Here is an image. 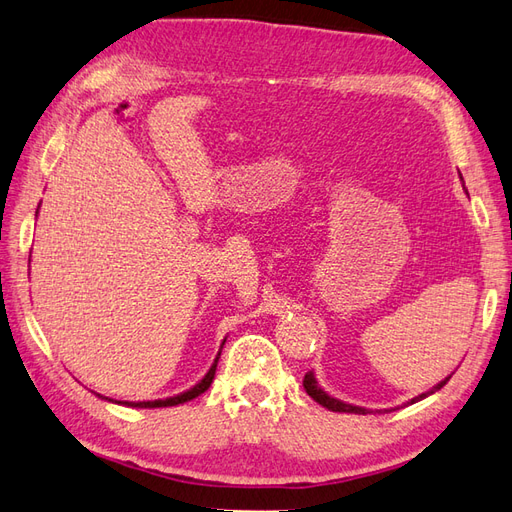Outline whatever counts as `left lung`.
I'll return each mask as SVG.
<instances>
[{
  "label": "left lung",
  "instance_id": "1",
  "mask_svg": "<svg viewBox=\"0 0 512 512\" xmlns=\"http://www.w3.org/2000/svg\"><path fill=\"white\" fill-rule=\"evenodd\" d=\"M462 178V176H460ZM451 377V375H449ZM449 377L447 379H443L441 384H436L430 392H423V395H419V397H414V399H410L408 403H417V401H421V399H425L427 395H434L436 390H441L447 382H449ZM303 386H305V392L307 395H310L314 401H318L320 406L323 408H327V410H331V412H351V414H368V410L366 408H360V406H351V403H344V401H340V399H336V397H331V395H327V392L318 386V382H316V375H314V371H310L305 375V379H303Z\"/></svg>",
  "mask_w": 512,
  "mask_h": 512
}]
</instances>
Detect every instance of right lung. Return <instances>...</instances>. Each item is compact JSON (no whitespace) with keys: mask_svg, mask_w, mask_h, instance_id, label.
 I'll return each mask as SVG.
<instances>
[{"mask_svg":"<svg viewBox=\"0 0 512 512\" xmlns=\"http://www.w3.org/2000/svg\"><path fill=\"white\" fill-rule=\"evenodd\" d=\"M218 358H220V353L216 355V360H213V364H211V368L207 371V375L202 377L196 386H192L189 390L181 392V395L168 397V399H154V401H124V406H130V408H168V406H178V403H185V401L196 399L198 395H202V392H205V390L211 386L213 375H216ZM98 397H100V399H106V401H113V399L102 397V395H98ZM120 403H122V401H120Z\"/></svg>","mask_w":512,"mask_h":512,"instance_id":"add662e5","label":"right lung"}]
</instances>
